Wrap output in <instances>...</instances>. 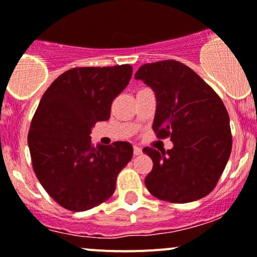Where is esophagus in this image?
Masks as SVG:
<instances>
[{"label": "esophagus", "mask_w": 257, "mask_h": 257, "mask_svg": "<svg viewBox=\"0 0 257 257\" xmlns=\"http://www.w3.org/2000/svg\"><path fill=\"white\" fill-rule=\"evenodd\" d=\"M143 153V150H142V148H139V147H134V155L136 156H138V155H140V154Z\"/></svg>", "instance_id": "34e87169"}]
</instances>
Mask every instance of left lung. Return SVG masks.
I'll list each match as a JSON object with an SVG mask.
<instances>
[{
	"label": "left lung",
	"instance_id": "1",
	"mask_svg": "<svg viewBox=\"0 0 257 257\" xmlns=\"http://www.w3.org/2000/svg\"><path fill=\"white\" fill-rule=\"evenodd\" d=\"M156 97L153 131L174 148H144L153 160L148 191L171 203L197 201L213 191L231 153L229 114L220 97L192 69L176 60L145 64L136 74Z\"/></svg>",
	"mask_w": 257,
	"mask_h": 257
}]
</instances>
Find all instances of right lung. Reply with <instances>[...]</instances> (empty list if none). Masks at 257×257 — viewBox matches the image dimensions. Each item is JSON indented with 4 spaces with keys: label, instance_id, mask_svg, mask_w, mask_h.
Returning <instances> with one entry per match:
<instances>
[{
    "label": "right lung",
    "instance_id": "obj_1",
    "mask_svg": "<svg viewBox=\"0 0 257 257\" xmlns=\"http://www.w3.org/2000/svg\"><path fill=\"white\" fill-rule=\"evenodd\" d=\"M132 72L131 65L75 67L40 99L28 133L32 164L44 190L66 209L82 212L107 201L132 160L129 143L93 147L90 137L97 121L109 119L113 99Z\"/></svg>",
    "mask_w": 257,
    "mask_h": 257
}]
</instances>
